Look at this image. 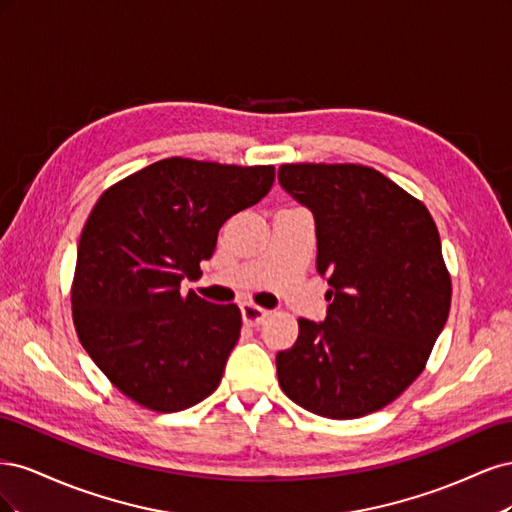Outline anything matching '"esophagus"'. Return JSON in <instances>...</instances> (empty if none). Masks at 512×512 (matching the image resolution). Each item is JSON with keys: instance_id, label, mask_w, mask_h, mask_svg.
Instances as JSON below:
<instances>
[{"instance_id": "34e87169", "label": "esophagus", "mask_w": 512, "mask_h": 512, "mask_svg": "<svg viewBox=\"0 0 512 512\" xmlns=\"http://www.w3.org/2000/svg\"><path fill=\"white\" fill-rule=\"evenodd\" d=\"M241 316L247 324H260L262 320L269 316V312L265 307H258L254 303H243L241 305Z\"/></svg>"}]
</instances>
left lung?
Segmentation results:
<instances>
[{
	"instance_id": "obj_1",
	"label": "left lung",
	"mask_w": 512,
	"mask_h": 512,
	"mask_svg": "<svg viewBox=\"0 0 512 512\" xmlns=\"http://www.w3.org/2000/svg\"><path fill=\"white\" fill-rule=\"evenodd\" d=\"M284 190L312 209L327 320L299 318L277 380L301 408L348 421L389 406L423 374L451 312V273L421 200L363 164H282Z\"/></svg>"
}]
</instances>
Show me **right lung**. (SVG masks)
I'll use <instances>...</instances> for the list:
<instances>
[{
  "mask_svg": "<svg viewBox=\"0 0 512 512\" xmlns=\"http://www.w3.org/2000/svg\"><path fill=\"white\" fill-rule=\"evenodd\" d=\"M273 181L271 164L166 158L113 183L91 209L70 288L74 329L138 406L179 412L218 389L241 309L179 286L203 275L222 224Z\"/></svg>",
  "mask_w": 512,
  "mask_h": 512,
  "instance_id": "obj_1",
  "label": "right lung"
}]
</instances>
